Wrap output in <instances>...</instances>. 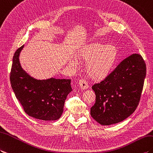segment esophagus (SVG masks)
I'll list each match as a JSON object with an SVG mask.
<instances>
[{"mask_svg":"<svg viewBox=\"0 0 153 153\" xmlns=\"http://www.w3.org/2000/svg\"><path fill=\"white\" fill-rule=\"evenodd\" d=\"M79 84L81 89H87V88H88V85L86 81V80L85 79H80Z\"/></svg>","mask_w":153,"mask_h":153,"instance_id":"34e87169","label":"esophagus"}]
</instances>
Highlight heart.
Here are the masks:
<instances>
[{
	"mask_svg": "<svg viewBox=\"0 0 153 153\" xmlns=\"http://www.w3.org/2000/svg\"><path fill=\"white\" fill-rule=\"evenodd\" d=\"M76 58L85 64V72L92 79L102 81L111 73L118 58V50L113 45L94 42L81 47L76 53ZM75 65V60L70 61Z\"/></svg>",
	"mask_w": 153,
	"mask_h": 153,
	"instance_id": "obj_1",
	"label": "heart"
}]
</instances>
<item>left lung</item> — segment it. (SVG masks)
<instances>
[{
    "label": "left lung",
    "mask_w": 153,
    "mask_h": 153,
    "mask_svg": "<svg viewBox=\"0 0 153 153\" xmlns=\"http://www.w3.org/2000/svg\"><path fill=\"white\" fill-rule=\"evenodd\" d=\"M146 76V65L137 53L124 59L100 83L92 88L96 94L91 117L102 125L126 119L137 108Z\"/></svg>",
    "instance_id": "1"
}]
</instances>
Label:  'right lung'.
Returning a JSON list of instances; mask_svg holds the SVG:
<instances>
[{"label":"right lung","mask_w":153,"mask_h":153,"mask_svg":"<svg viewBox=\"0 0 153 153\" xmlns=\"http://www.w3.org/2000/svg\"><path fill=\"white\" fill-rule=\"evenodd\" d=\"M23 47L17 49L13 56L10 79L14 94L28 116L43 120H57L62 115L67 96L72 91L71 79L38 80L30 76L19 62Z\"/></svg>","instance_id":"right-lung-1"}]
</instances>
